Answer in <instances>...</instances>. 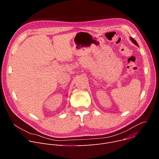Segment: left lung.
<instances>
[{
  "label": "left lung",
  "instance_id": "obj_1",
  "mask_svg": "<svg viewBox=\"0 0 159 159\" xmlns=\"http://www.w3.org/2000/svg\"><path fill=\"white\" fill-rule=\"evenodd\" d=\"M131 41L134 44H136L137 45V46H139V44H138V43H137V42L135 41V39H134L133 38H131Z\"/></svg>",
  "mask_w": 159,
  "mask_h": 159
}]
</instances>
